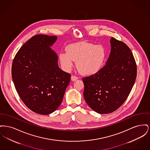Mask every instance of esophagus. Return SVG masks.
Returning <instances> with one entry per match:
<instances>
[{
  "instance_id": "esophagus-1",
  "label": "esophagus",
  "mask_w": 150,
  "mask_h": 150,
  "mask_svg": "<svg viewBox=\"0 0 150 150\" xmlns=\"http://www.w3.org/2000/svg\"><path fill=\"white\" fill-rule=\"evenodd\" d=\"M71 79L72 81H75V80H76L78 78L77 77V76H76L75 75H72L71 77Z\"/></svg>"
}]
</instances>
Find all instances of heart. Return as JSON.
Instances as JSON below:
<instances>
[{"label": "heart", "instance_id": "obj_1", "mask_svg": "<svg viewBox=\"0 0 150 150\" xmlns=\"http://www.w3.org/2000/svg\"><path fill=\"white\" fill-rule=\"evenodd\" d=\"M66 52L59 54V60L62 66L69 70L76 61V66L79 72L86 75H93L99 71L105 63L106 53L101 45L79 42L68 45Z\"/></svg>", "mask_w": 150, "mask_h": 150}]
</instances>
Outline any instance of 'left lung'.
<instances>
[{"mask_svg": "<svg viewBox=\"0 0 150 150\" xmlns=\"http://www.w3.org/2000/svg\"><path fill=\"white\" fill-rule=\"evenodd\" d=\"M105 64L98 72L83 78L84 97L96 112L109 114L121 106L128 98L137 77V64L127 44L114 38Z\"/></svg>", "mask_w": 150, "mask_h": 150, "instance_id": "obj_1", "label": "left lung"}]
</instances>
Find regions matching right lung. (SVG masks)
<instances>
[{"instance_id":"right-lung-1","label":"right lung","mask_w":150,"mask_h":150,"mask_svg":"<svg viewBox=\"0 0 150 150\" xmlns=\"http://www.w3.org/2000/svg\"><path fill=\"white\" fill-rule=\"evenodd\" d=\"M56 36L36 35L16 53L12 76L20 98L33 112L48 115L61 105L71 74L61 70L56 53L50 48Z\"/></svg>"}]
</instances>
